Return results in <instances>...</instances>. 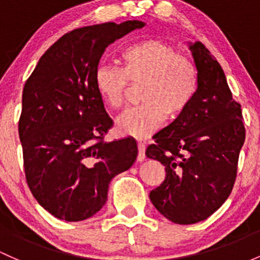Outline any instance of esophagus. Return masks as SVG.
<instances>
[{"label": "esophagus", "instance_id": "34e87169", "mask_svg": "<svg viewBox=\"0 0 260 260\" xmlns=\"http://www.w3.org/2000/svg\"><path fill=\"white\" fill-rule=\"evenodd\" d=\"M138 149H139V153H138V161L139 162H142L145 160V145L142 142H139L138 144Z\"/></svg>", "mask_w": 260, "mask_h": 260}]
</instances>
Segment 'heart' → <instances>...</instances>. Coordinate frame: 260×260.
I'll use <instances>...</instances> for the list:
<instances>
[{
	"mask_svg": "<svg viewBox=\"0 0 260 260\" xmlns=\"http://www.w3.org/2000/svg\"><path fill=\"white\" fill-rule=\"evenodd\" d=\"M120 68L98 67L94 84L100 99L111 110L125 107L129 85H141V107L127 111L116 121L121 135L149 138L167 115L172 119L180 116L196 95V67L167 42L144 40L130 44L120 54Z\"/></svg>",
	"mask_w": 260,
	"mask_h": 260,
	"instance_id": "1",
	"label": "heart"
}]
</instances>
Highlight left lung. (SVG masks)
I'll return each instance as SVG.
<instances>
[{
  "label": "left lung",
  "mask_w": 260,
  "mask_h": 260,
  "mask_svg": "<svg viewBox=\"0 0 260 260\" xmlns=\"http://www.w3.org/2000/svg\"><path fill=\"white\" fill-rule=\"evenodd\" d=\"M188 48L197 69L196 95L146 149L147 157L166 171L150 200L177 224L205 220L224 203L245 139L241 104L232 96L222 67L201 42H189Z\"/></svg>",
  "instance_id": "left-lung-1"
}]
</instances>
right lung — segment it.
Listing matches in <instances>:
<instances>
[{
    "mask_svg": "<svg viewBox=\"0 0 260 260\" xmlns=\"http://www.w3.org/2000/svg\"><path fill=\"white\" fill-rule=\"evenodd\" d=\"M144 26L134 19L72 30L42 55L24 84L18 134L26 180L57 218L94 216L107 203L110 181L135 162L133 138L103 140L113 120L94 75L109 44Z\"/></svg>",
    "mask_w": 260,
    "mask_h": 260,
    "instance_id": "1",
    "label": "right lung"
}]
</instances>
